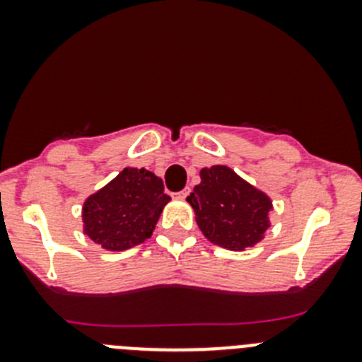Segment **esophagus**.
<instances>
[{
    "mask_svg": "<svg viewBox=\"0 0 362 362\" xmlns=\"http://www.w3.org/2000/svg\"><path fill=\"white\" fill-rule=\"evenodd\" d=\"M189 194H191V187H185L184 189V191H180V192H178V198H180V199H185V198H187V196Z\"/></svg>",
    "mask_w": 362,
    "mask_h": 362,
    "instance_id": "esophagus-1",
    "label": "esophagus"
}]
</instances>
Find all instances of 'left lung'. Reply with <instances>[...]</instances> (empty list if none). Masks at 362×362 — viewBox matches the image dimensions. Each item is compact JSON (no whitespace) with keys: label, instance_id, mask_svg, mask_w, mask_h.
Wrapping results in <instances>:
<instances>
[{"label":"left lung","instance_id":"left-lung-1","mask_svg":"<svg viewBox=\"0 0 362 362\" xmlns=\"http://www.w3.org/2000/svg\"><path fill=\"white\" fill-rule=\"evenodd\" d=\"M199 177L187 203L204 238L235 252L257 245L272 226V198L224 164L202 168Z\"/></svg>","mask_w":362,"mask_h":362}]
</instances>
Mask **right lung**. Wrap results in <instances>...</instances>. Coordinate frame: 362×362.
I'll return each mask as SVG.
<instances>
[{"mask_svg": "<svg viewBox=\"0 0 362 362\" xmlns=\"http://www.w3.org/2000/svg\"><path fill=\"white\" fill-rule=\"evenodd\" d=\"M170 199L158 175L145 168H124L83 202V235L110 252L140 245L152 236Z\"/></svg>", "mask_w": 362, "mask_h": 362, "instance_id": "1", "label": "right lung"}]
</instances>
